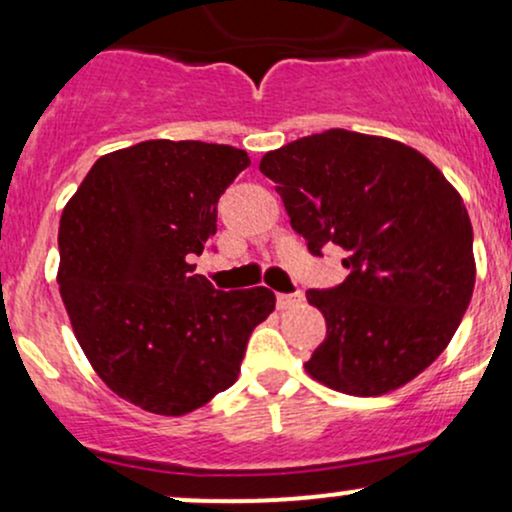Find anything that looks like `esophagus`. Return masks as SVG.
Returning <instances> with one entry per match:
<instances>
[{
  "instance_id": "esophagus-1",
  "label": "esophagus",
  "mask_w": 512,
  "mask_h": 512,
  "mask_svg": "<svg viewBox=\"0 0 512 512\" xmlns=\"http://www.w3.org/2000/svg\"><path fill=\"white\" fill-rule=\"evenodd\" d=\"M303 301V293H279L276 296V308L279 310H289L293 305H298Z\"/></svg>"
}]
</instances>
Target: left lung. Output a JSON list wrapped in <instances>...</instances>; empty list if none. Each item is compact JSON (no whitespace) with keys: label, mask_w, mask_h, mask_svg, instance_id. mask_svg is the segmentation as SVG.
<instances>
[{"label":"left lung","mask_w":512,"mask_h":512,"mask_svg":"<svg viewBox=\"0 0 512 512\" xmlns=\"http://www.w3.org/2000/svg\"><path fill=\"white\" fill-rule=\"evenodd\" d=\"M260 170L308 250L339 245L351 269L344 284L305 293L327 322L305 363L310 378L356 397L411 383L472 301L477 264L460 192L411 146L349 129L269 151Z\"/></svg>","instance_id":"8db88e82"}]
</instances>
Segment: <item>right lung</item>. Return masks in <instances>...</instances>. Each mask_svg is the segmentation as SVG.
<instances>
[{
    "mask_svg": "<svg viewBox=\"0 0 512 512\" xmlns=\"http://www.w3.org/2000/svg\"><path fill=\"white\" fill-rule=\"evenodd\" d=\"M250 166L243 149L149 142L93 163L60 219V296L76 342L117 397L190 414L238 380L264 286L216 291L195 272L219 197Z\"/></svg>",
    "mask_w": 512,
    "mask_h": 512,
    "instance_id": "1",
    "label": "right lung"
}]
</instances>
